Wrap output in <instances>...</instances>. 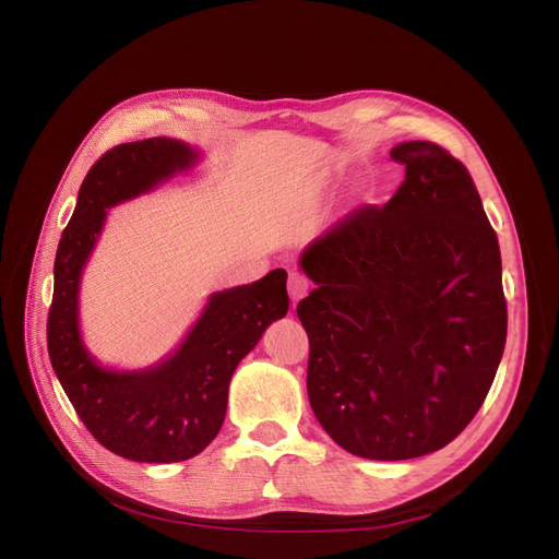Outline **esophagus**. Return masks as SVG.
Segmentation results:
<instances>
[{"instance_id":"1","label":"esophagus","mask_w":559,"mask_h":559,"mask_svg":"<svg viewBox=\"0 0 559 559\" xmlns=\"http://www.w3.org/2000/svg\"><path fill=\"white\" fill-rule=\"evenodd\" d=\"M310 292V280L300 273L289 275V296L294 302H298L302 296H308Z\"/></svg>"}]
</instances>
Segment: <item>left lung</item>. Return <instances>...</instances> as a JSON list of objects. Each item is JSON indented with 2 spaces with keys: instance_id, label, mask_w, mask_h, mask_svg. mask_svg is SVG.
<instances>
[{
  "instance_id": "obj_1",
  "label": "left lung",
  "mask_w": 559,
  "mask_h": 559,
  "mask_svg": "<svg viewBox=\"0 0 559 559\" xmlns=\"http://www.w3.org/2000/svg\"><path fill=\"white\" fill-rule=\"evenodd\" d=\"M405 179L302 253L308 396L333 441L366 460L445 448L476 417L506 345L497 233L466 165L403 142Z\"/></svg>"
}]
</instances>
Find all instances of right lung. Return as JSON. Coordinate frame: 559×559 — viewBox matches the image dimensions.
Wrapping results in <instances>:
<instances>
[{
  "label": "right lung",
  "mask_w": 559,
  "mask_h": 559,
  "mask_svg": "<svg viewBox=\"0 0 559 559\" xmlns=\"http://www.w3.org/2000/svg\"><path fill=\"white\" fill-rule=\"evenodd\" d=\"M195 160L175 140L118 144L97 158L79 189L76 210L56 253L46 341L56 376L99 445L132 462L173 464L205 450L226 417L233 370L289 310L282 267L263 280L214 294L186 343L142 373L99 368L79 337L81 267L105 222V210L140 195Z\"/></svg>",
  "instance_id": "right-lung-1"
}]
</instances>
